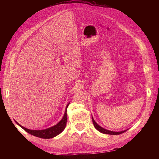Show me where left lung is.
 I'll use <instances>...</instances> for the list:
<instances>
[{"instance_id":"1","label":"left lung","mask_w":159,"mask_h":159,"mask_svg":"<svg viewBox=\"0 0 159 159\" xmlns=\"http://www.w3.org/2000/svg\"><path fill=\"white\" fill-rule=\"evenodd\" d=\"M92 119H93V124H94V127L96 128V129H98L99 131H100L101 133H104V134H112V135H115V134H121L124 132H125L127 129L126 130H124V131H109V130H107L106 129H104L102 127L100 126L93 119V118L92 117Z\"/></svg>"}]
</instances>
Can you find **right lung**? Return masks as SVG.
<instances>
[{
	"mask_svg": "<svg viewBox=\"0 0 159 159\" xmlns=\"http://www.w3.org/2000/svg\"><path fill=\"white\" fill-rule=\"evenodd\" d=\"M70 102L66 106V109L65 111V113L63 118L61 120V121L57 123L56 125L52 126L50 128H48L47 129H42V130H33V129H27L20 125H19L17 122L16 121V123L22 129H25L26 132L28 133L35 136V137L41 138V139H49L53 138L60 133H61L65 129L66 124V121H67V115H66V109L69 106Z\"/></svg>",
	"mask_w": 159,
	"mask_h": 159,
	"instance_id": "right-lung-1",
	"label": "right lung"
}]
</instances>
